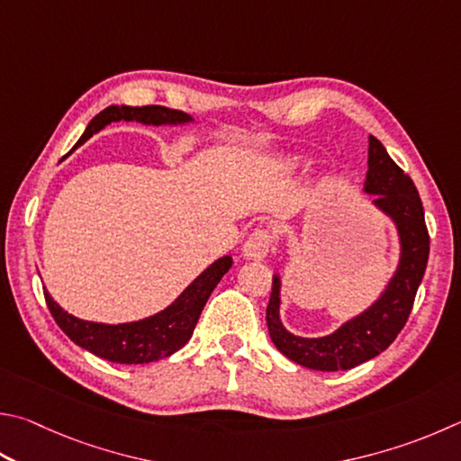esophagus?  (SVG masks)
<instances>
[{
  "instance_id": "1",
  "label": "esophagus",
  "mask_w": 461,
  "mask_h": 461,
  "mask_svg": "<svg viewBox=\"0 0 461 461\" xmlns=\"http://www.w3.org/2000/svg\"><path fill=\"white\" fill-rule=\"evenodd\" d=\"M270 248H272V233L264 228H258L249 233V238L246 240L241 252H244L248 259H264L267 252H270Z\"/></svg>"
}]
</instances>
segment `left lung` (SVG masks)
<instances>
[{
  "label": "left lung",
  "mask_w": 461,
  "mask_h": 461,
  "mask_svg": "<svg viewBox=\"0 0 461 461\" xmlns=\"http://www.w3.org/2000/svg\"><path fill=\"white\" fill-rule=\"evenodd\" d=\"M365 191L373 205L397 225L401 259L397 272L376 303L329 337L303 339L280 322V276H274L266 322L270 339L284 357L314 371H348L381 355L403 329L415 303L429 258V233L421 197L409 175L389 157L379 139L369 137V171Z\"/></svg>",
  "instance_id": "obj_1"
}]
</instances>
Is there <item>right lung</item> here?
Listing matches in <instances>:
<instances>
[{
  "label": "right lung",
  "instance_id": "add662e5",
  "mask_svg": "<svg viewBox=\"0 0 461 461\" xmlns=\"http://www.w3.org/2000/svg\"><path fill=\"white\" fill-rule=\"evenodd\" d=\"M116 121H137L143 124H181L194 121L189 114L175 111L167 106H108L103 113H98L88 122L85 135L80 137L78 145L88 140L95 132L103 131L106 124ZM231 267V258L223 256L207 267L203 274L183 290V294L175 303L155 316L143 318L137 322L124 324H103L88 322L68 314L58 306L52 296L44 290L46 304L50 314L54 316L56 324L66 332L72 342L78 347L90 350L104 361L121 363V365H143L153 363L158 358L171 357L175 350H179L194 334L195 324L199 321L207 298L212 296L217 282Z\"/></svg>",
  "mask_w": 461,
  "mask_h": 461
}]
</instances>
